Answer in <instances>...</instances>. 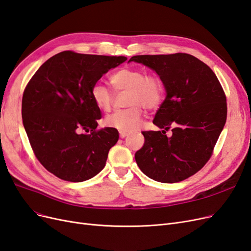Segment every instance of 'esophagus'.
I'll return each mask as SVG.
<instances>
[{"label":"esophagus","instance_id":"34e87169","mask_svg":"<svg viewBox=\"0 0 251 251\" xmlns=\"http://www.w3.org/2000/svg\"><path fill=\"white\" fill-rule=\"evenodd\" d=\"M127 136V133L126 132H119V137L122 138V139H124V138H126Z\"/></svg>","mask_w":251,"mask_h":251}]
</instances>
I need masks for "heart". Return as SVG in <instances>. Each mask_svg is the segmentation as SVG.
I'll return each mask as SVG.
<instances>
[{"instance_id":"b5f03b06","label":"heart","mask_w":251,"mask_h":251,"mask_svg":"<svg viewBox=\"0 0 251 251\" xmlns=\"http://www.w3.org/2000/svg\"><path fill=\"white\" fill-rule=\"evenodd\" d=\"M110 83L115 92L127 91L126 109L118 110L105 118V125L120 132H132L138 128L143 109H157L164 99L165 88L161 77L146 74L137 67L119 68L110 75ZM91 98L102 111H110L114 102V93L105 85L96 83L91 87Z\"/></svg>"}]
</instances>
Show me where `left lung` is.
I'll return each mask as SVG.
<instances>
[{
	"mask_svg": "<svg viewBox=\"0 0 251 251\" xmlns=\"http://www.w3.org/2000/svg\"><path fill=\"white\" fill-rule=\"evenodd\" d=\"M128 61L157 73L166 98L152 123L163 131H143L135 153L141 171L161 183H177L200 171L212 157L226 122V97L211 68L186 53L139 55ZM173 134L167 137L166 131Z\"/></svg>",
	"mask_w": 251,
	"mask_h": 251,
	"instance_id": "1",
	"label": "left lung"
}]
</instances>
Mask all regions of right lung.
<instances>
[{
    "label": "right lung",
    "instance_id": "right-lung-1",
    "mask_svg": "<svg viewBox=\"0 0 251 251\" xmlns=\"http://www.w3.org/2000/svg\"><path fill=\"white\" fill-rule=\"evenodd\" d=\"M126 60L64 50L31 77L23 94V124L34 154L50 174L79 183L105 167L119 136L113 127L98 128L101 112L91 87Z\"/></svg>",
    "mask_w": 251,
    "mask_h": 251
}]
</instances>
